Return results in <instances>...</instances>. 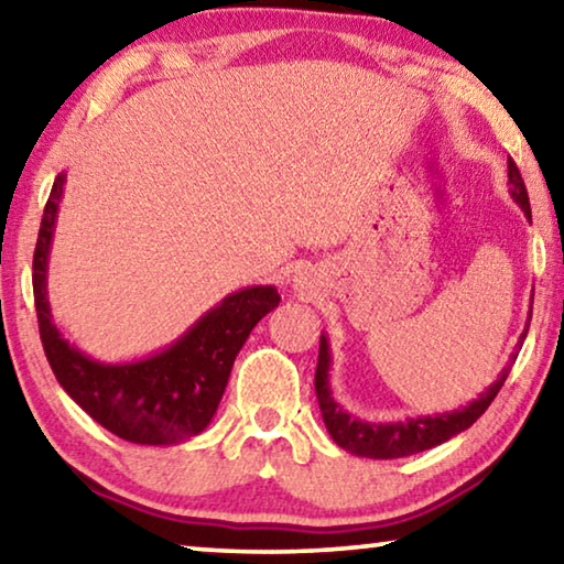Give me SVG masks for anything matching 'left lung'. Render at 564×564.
I'll use <instances>...</instances> for the list:
<instances>
[{
  "label": "left lung",
  "instance_id": "obj_1",
  "mask_svg": "<svg viewBox=\"0 0 564 564\" xmlns=\"http://www.w3.org/2000/svg\"><path fill=\"white\" fill-rule=\"evenodd\" d=\"M507 169H509L507 173L509 194H512L514 204L524 212L527 219L532 221L530 196H527L522 173H519L517 163L512 159H509ZM530 319H532V307H530ZM527 330H530V323H527L524 333L519 335L517 352L522 350ZM517 352H512V362L517 360ZM330 362H333L330 343H327L325 335H319L315 393H317L319 411H323V421L337 446L355 456H366V458H401V456L421 454L426 452V448H433L444 444L448 438H454L456 433L469 429L471 423L489 409L491 401L499 393V388L505 386L509 370H512V362H509L487 391H484L479 398H474V401L469 405H464V409H456L452 413H436V415H415V419H405L395 423H370V421L358 419V415H350L333 398Z\"/></svg>",
  "mask_w": 564,
  "mask_h": 564
}]
</instances>
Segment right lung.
I'll return each instance as SVG.
<instances>
[{
    "mask_svg": "<svg viewBox=\"0 0 564 564\" xmlns=\"http://www.w3.org/2000/svg\"><path fill=\"white\" fill-rule=\"evenodd\" d=\"M67 173L52 184L32 259V290L42 348L57 383L80 409L118 438L143 446H169L209 426L227 388L234 360L252 327L280 305L272 284L231 292L204 312L161 352L131 362H100L65 340L52 323L47 262Z\"/></svg>",
    "mask_w": 564,
    "mask_h": 564,
    "instance_id": "1",
    "label": "right lung"
}]
</instances>
